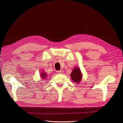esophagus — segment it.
<instances>
[{"instance_id":"1","label":"esophagus","mask_w":123,"mask_h":123,"mask_svg":"<svg viewBox=\"0 0 123 123\" xmlns=\"http://www.w3.org/2000/svg\"><path fill=\"white\" fill-rule=\"evenodd\" d=\"M64 71H62V70H59V71H57V73H58V74H62L63 72Z\"/></svg>"}]
</instances>
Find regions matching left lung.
<instances>
[{
	"label": "left lung",
	"instance_id": "8db88e82",
	"mask_svg": "<svg viewBox=\"0 0 123 123\" xmlns=\"http://www.w3.org/2000/svg\"><path fill=\"white\" fill-rule=\"evenodd\" d=\"M70 76L74 83H80L82 79V74L80 69L78 67L74 68L70 74Z\"/></svg>",
	"mask_w": 123,
	"mask_h": 123
}]
</instances>
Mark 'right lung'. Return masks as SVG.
I'll return each mask as SVG.
<instances>
[{
    "label": "right lung",
    "mask_w": 123,
    "mask_h": 123,
    "mask_svg": "<svg viewBox=\"0 0 123 123\" xmlns=\"http://www.w3.org/2000/svg\"><path fill=\"white\" fill-rule=\"evenodd\" d=\"M40 75L41 77L43 78L42 79L44 80V79H46V77H47V74L45 72H42L40 73Z\"/></svg>",
    "instance_id": "add662e5"
}]
</instances>
